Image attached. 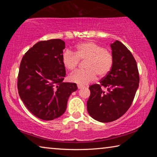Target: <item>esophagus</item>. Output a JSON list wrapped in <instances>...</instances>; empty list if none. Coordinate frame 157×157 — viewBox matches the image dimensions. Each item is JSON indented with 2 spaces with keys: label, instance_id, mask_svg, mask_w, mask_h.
Masks as SVG:
<instances>
[{
  "label": "esophagus",
  "instance_id": "1",
  "mask_svg": "<svg viewBox=\"0 0 157 157\" xmlns=\"http://www.w3.org/2000/svg\"><path fill=\"white\" fill-rule=\"evenodd\" d=\"M78 87L79 89H82V88H84L83 86H80V85H78Z\"/></svg>",
  "mask_w": 157,
  "mask_h": 157
}]
</instances>
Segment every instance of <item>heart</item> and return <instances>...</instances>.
<instances>
[{"mask_svg":"<svg viewBox=\"0 0 157 157\" xmlns=\"http://www.w3.org/2000/svg\"><path fill=\"white\" fill-rule=\"evenodd\" d=\"M86 59V71H78L69 76L73 83L84 86L94 81L97 77L107 75L113 66L111 53L94 41H85L77 45L74 52L66 50L62 57V63L67 70H75L79 60Z\"/></svg>","mask_w":157,"mask_h":157,"instance_id":"b5f03b06","label":"heart"}]
</instances>
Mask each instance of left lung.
<instances>
[{"label": "left lung", "instance_id": "obj_1", "mask_svg": "<svg viewBox=\"0 0 157 157\" xmlns=\"http://www.w3.org/2000/svg\"><path fill=\"white\" fill-rule=\"evenodd\" d=\"M111 48L112 68L99 84L89 86L91 95L87 101L89 114L101 123H109L124 115L139 86L137 63L131 52L119 41L111 44ZM103 87L107 92L103 91Z\"/></svg>", "mask_w": 157, "mask_h": 157}]
</instances>
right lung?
Listing matches in <instances>:
<instances>
[{
	"label": "right lung",
	"mask_w": 157,
	"mask_h": 157,
	"mask_svg": "<svg viewBox=\"0 0 157 157\" xmlns=\"http://www.w3.org/2000/svg\"><path fill=\"white\" fill-rule=\"evenodd\" d=\"M65 42L61 39L39 41L21 60L18 91L30 112L44 121H52L65 112L75 83L63 82L66 69L62 61Z\"/></svg>",
	"instance_id": "right-lung-1"
}]
</instances>
